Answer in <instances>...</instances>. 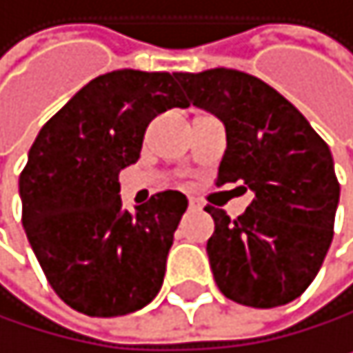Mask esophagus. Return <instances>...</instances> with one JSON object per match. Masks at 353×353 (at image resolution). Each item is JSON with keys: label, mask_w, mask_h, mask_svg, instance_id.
<instances>
[{"label": "esophagus", "mask_w": 353, "mask_h": 353, "mask_svg": "<svg viewBox=\"0 0 353 353\" xmlns=\"http://www.w3.org/2000/svg\"><path fill=\"white\" fill-rule=\"evenodd\" d=\"M187 208H189L191 212H196V210H200V208H202V204H200V202H196V200H189Z\"/></svg>", "instance_id": "34e87169"}]
</instances>
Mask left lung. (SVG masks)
Wrapping results in <instances>:
<instances>
[{
    "instance_id": "1",
    "label": "left lung",
    "mask_w": 353,
    "mask_h": 353,
    "mask_svg": "<svg viewBox=\"0 0 353 353\" xmlns=\"http://www.w3.org/2000/svg\"><path fill=\"white\" fill-rule=\"evenodd\" d=\"M189 103L216 115L227 137L216 187L242 183L252 202L238 216L206 206V244L219 290L250 307L286 305L316 278L332 242L339 181L328 145L292 103L236 69L174 73Z\"/></svg>"
}]
</instances>
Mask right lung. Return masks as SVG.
Listing matches in <instances>:
<instances>
[{"instance_id": "1", "label": "right lung", "mask_w": 353, "mask_h": 353, "mask_svg": "<svg viewBox=\"0 0 353 353\" xmlns=\"http://www.w3.org/2000/svg\"><path fill=\"white\" fill-rule=\"evenodd\" d=\"M189 107L174 75L117 69L88 81L46 121L19 179L23 227L63 301L94 318L132 314L160 292L187 198L162 191L130 212L119 172L149 121Z\"/></svg>"}]
</instances>
